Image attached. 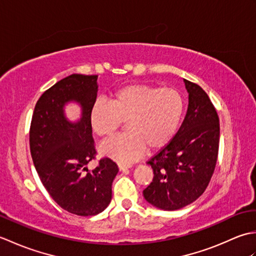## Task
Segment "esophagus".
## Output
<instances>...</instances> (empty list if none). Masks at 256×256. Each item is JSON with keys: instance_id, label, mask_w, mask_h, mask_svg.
<instances>
[{"instance_id": "esophagus-1", "label": "esophagus", "mask_w": 256, "mask_h": 256, "mask_svg": "<svg viewBox=\"0 0 256 256\" xmlns=\"http://www.w3.org/2000/svg\"><path fill=\"white\" fill-rule=\"evenodd\" d=\"M118 170H120V172H128V170H130V166L128 165H124V164H118Z\"/></svg>"}]
</instances>
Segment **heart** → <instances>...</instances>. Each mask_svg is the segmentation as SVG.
<instances>
[{
	"instance_id": "heart-1",
	"label": "heart",
	"mask_w": 256,
	"mask_h": 256,
	"mask_svg": "<svg viewBox=\"0 0 256 256\" xmlns=\"http://www.w3.org/2000/svg\"><path fill=\"white\" fill-rule=\"evenodd\" d=\"M184 112L182 94L174 88L130 84L116 89L108 103L98 100L90 108V125L98 136L108 138L125 121L126 132L100 146V153L120 164H130L146 148L153 152L170 142Z\"/></svg>"
}]
</instances>
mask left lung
Segmentation results:
<instances>
[{"label":"left lung","mask_w":256,"mask_h":256,"mask_svg":"<svg viewBox=\"0 0 256 256\" xmlns=\"http://www.w3.org/2000/svg\"><path fill=\"white\" fill-rule=\"evenodd\" d=\"M184 82L186 116L170 142L148 160L154 177L143 192L148 204L167 211L182 209L204 194L218 158V114L201 86L186 79Z\"/></svg>","instance_id":"8db88e82"}]
</instances>
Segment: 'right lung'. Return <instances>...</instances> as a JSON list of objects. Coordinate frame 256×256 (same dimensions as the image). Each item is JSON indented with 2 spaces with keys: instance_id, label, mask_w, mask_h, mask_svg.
<instances>
[{
  "instance_id": "obj_1",
  "label": "right lung",
  "mask_w": 256,
  "mask_h": 256,
  "mask_svg": "<svg viewBox=\"0 0 256 256\" xmlns=\"http://www.w3.org/2000/svg\"><path fill=\"white\" fill-rule=\"evenodd\" d=\"M98 86V76L72 74L58 81L37 101L30 131L32 158L42 184L62 209L84 216L100 214L111 202L118 172L108 157L94 170L86 168L96 154L89 116ZM72 102L82 110L76 122L64 112Z\"/></svg>"
}]
</instances>
